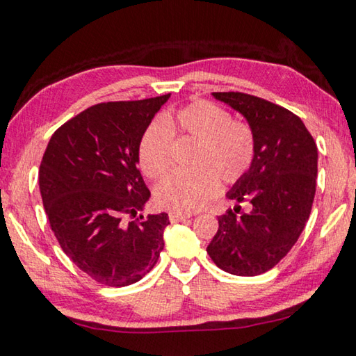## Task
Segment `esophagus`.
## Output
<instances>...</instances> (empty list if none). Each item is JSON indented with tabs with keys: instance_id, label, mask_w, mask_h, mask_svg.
<instances>
[{
	"instance_id": "1",
	"label": "esophagus",
	"mask_w": 356,
	"mask_h": 356,
	"mask_svg": "<svg viewBox=\"0 0 356 356\" xmlns=\"http://www.w3.org/2000/svg\"><path fill=\"white\" fill-rule=\"evenodd\" d=\"M191 215H184V213H170V221L171 222H180V221H185V219H190Z\"/></svg>"
}]
</instances>
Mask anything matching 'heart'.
I'll list each match as a JSON object with an SVG mask.
<instances>
[{
    "mask_svg": "<svg viewBox=\"0 0 356 356\" xmlns=\"http://www.w3.org/2000/svg\"><path fill=\"white\" fill-rule=\"evenodd\" d=\"M172 131L196 141L188 172H176L156 186V202L174 213L199 210L216 193V182L236 184L254 163L257 143L249 122L232 120L224 107L199 99L185 106L174 118L152 120L140 140L141 170L151 179L170 171Z\"/></svg>",
    "mask_w": 356,
    "mask_h": 356,
    "instance_id": "b5f03b06",
    "label": "heart"
}]
</instances>
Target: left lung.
<instances>
[{
    "instance_id": "8db88e82",
    "label": "left lung",
    "mask_w": 356,
    "mask_h": 356,
    "mask_svg": "<svg viewBox=\"0 0 356 356\" xmlns=\"http://www.w3.org/2000/svg\"><path fill=\"white\" fill-rule=\"evenodd\" d=\"M240 112L255 134L250 170L227 197L248 202L218 218L219 229L207 252L218 268L254 277L273 269L299 240L312 213L318 147L299 116L274 102L240 92L213 93Z\"/></svg>"
}]
</instances>
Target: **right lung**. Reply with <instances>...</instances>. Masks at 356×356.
<instances>
[{
  "label": "right lung",
  "instance_id": "right-lung-1",
  "mask_svg": "<svg viewBox=\"0 0 356 356\" xmlns=\"http://www.w3.org/2000/svg\"><path fill=\"white\" fill-rule=\"evenodd\" d=\"M170 96L88 107L44 151L38 184L51 230L70 260L106 286L141 280L163 250L166 213L135 216L151 196L138 170L140 140Z\"/></svg>",
  "mask_w": 356,
  "mask_h": 356
}]
</instances>
